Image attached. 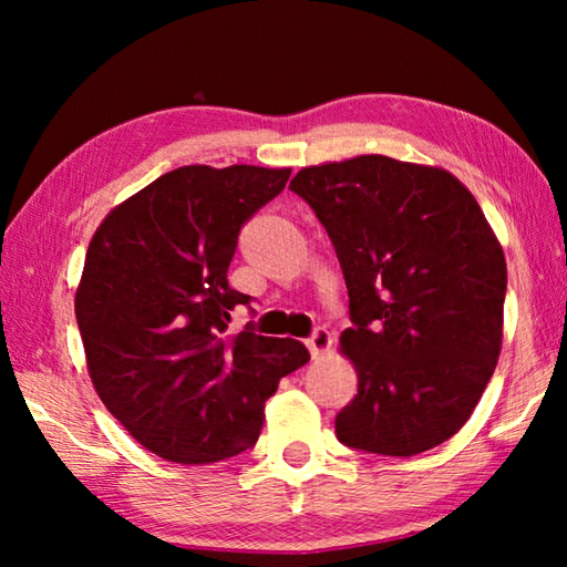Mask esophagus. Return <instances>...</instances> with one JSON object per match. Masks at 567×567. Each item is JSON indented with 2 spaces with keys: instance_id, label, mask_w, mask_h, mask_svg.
Here are the masks:
<instances>
[{
  "instance_id": "obj_1",
  "label": "esophagus",
  "mask_w": 567,
  "mask_h": 567,
  "mask_svg": "<svg viewBox=\"0 0 567 567\" xmlns=\"http://www.w3.org/2000/svg\"><path fill=\"white\" fill-rule=\"evenodd\" d=\"M330 344H332V334L324 330V328H320V330H315L312 332V338L307 340V348H310V354L312 358H320V354H324L330 350Z\"/></svg>"
}]
</instances>
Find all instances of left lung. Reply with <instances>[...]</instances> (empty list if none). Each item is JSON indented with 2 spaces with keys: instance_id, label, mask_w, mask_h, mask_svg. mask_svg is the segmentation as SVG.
<instances>
[{
  "instance_id": "1",
  "label": "left lung",
  "mask_w": 567,
  "mask_h": 567,
  "mask_svg": "<svg viewBox=\"0 0 567 567\" xmlns=\"http://www.w3.org/2000/svg\"><path fill=\"white\" fill-rule=\"evenodd\" d=\"M338 252L358 395L334 417L348 447L410 457L453 437L503 344L507 267L493 227L443 167L360 155L290 182Z\"/></svg>"
}]
</instances>
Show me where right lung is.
<instances>
[{"label":"right lung","mask_w":567,"mask_h":567,"mask_svg":"<svg viewBox=\"0 0 567 567\" xmlns=\"http://www.w3.org/2000/svg\"><path fill=\"white\" fill-rule=\"evenodd\" d=\"M290 172L172 169L92 235L74 295L92 385L124 430L169 463H217L252 447L265 402L310 360L290 338L227 334L229 315L249 302L227 282L239 227Z\"/></svg>","instance_id":"add662e5"}]
</instances>
